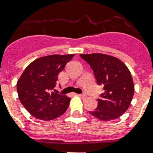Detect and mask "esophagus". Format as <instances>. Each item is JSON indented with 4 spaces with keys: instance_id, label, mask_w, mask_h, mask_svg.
Masks as SVG:
<instances>
[{
    "instance_id": "1",
    "label": "esophagus",
    "mask_w": 153,
    "mask_h": 153,
    "mask_svg": "<svg viewBox=\"0 0 153 153\" xmlns=\"http://www.w3.org/2000/svg\"><path fill=\"white\" fill-rule=\"evenodd\" d=\"M79 97H81L82 98H86V94H79Z\"/></svg>"
}]
</instances>
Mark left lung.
<instances>
[{
    "mask_svg": "<svg viewBox=\"0 0 153 153\" xmlns=\"http://www.w3.org/2000/svg\"><path fill=\"white\" fill-rule=\"evenodd\" d=\"M93 70L98 85L103 86L104 93L98 98V106L89 111L102 121L118 118L128 109L134 94L131 73L126 64L111 55L105 54L80 55Z\"/></svg>",
    "mask_w": 153,
    "mask_h": 153,
    "instance_id": "1",
    "label": "left lung"
}]
</instances>
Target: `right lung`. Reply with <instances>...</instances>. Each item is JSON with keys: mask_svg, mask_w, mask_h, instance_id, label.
<instances>
[{"mask_svg": "<svg viewBox=\"0 0 153 153\" xmlns=\"http://www.w3.org/2000/svg\"><path fill=\"white\" fill-rule=\"evenodd\" d=\"M73 57L74 55H48L37 59L25 68L16 89L20 102L34 117L50 121L66 112L70 98L50 91L55 87L59 74Z\"/></svg>", "mask_w": 153, "mask_h": 153, "instance_id": "right-lung-1", "label": "right lung"}]
</instances>
